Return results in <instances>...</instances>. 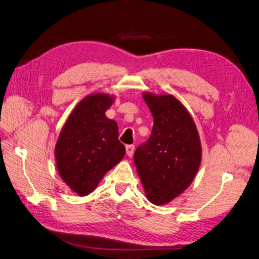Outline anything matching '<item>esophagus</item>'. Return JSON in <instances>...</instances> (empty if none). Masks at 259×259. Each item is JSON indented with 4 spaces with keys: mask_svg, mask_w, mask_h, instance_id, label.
<instances>
[{
    "mask_svg": "<svg viewBox=\"0 0 259 259\" xmlns=\"http://www.w3.org/2000/svg\"><path fill=\"white\" fill-rule=\"evenodd\" d=\"M134 150H135V146L134 145H127L126 146V153L128 157H132L133 153H134Z\"/></svg>",
    "mask_w": 259,
    "mask_h": 259,
    "instance_id": "esophagus-1",
    "label": "esophagus"
}]
</instances>
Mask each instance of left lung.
Instances as JSON below:
<instances>
[{"label":"left lung","instance_id":"obj_1","mask_svg":"<svg viewBox=\"0 0 259 259\" xmlns=\"http://www.w3.org/2000/svg\"><path fill=\"white\" fill-rule=\"evenodd\" d=\"M153 116L148 141L135 150L134 162L147 198L164 205L190 186L201 159L199 136L192 116L171 95L144 94Z\"/></svg>","mask_w":259,"mask_h":259}]
</instances>
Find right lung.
<instances>
[{"label": "right lung", "instance_id": "1", "mask_svg": "<svg viewBox=\"0 0 259 259\" xmlns=\"http://www.w3.org/2000/svg\"><path fill=\"white\" fill-rule=\"evenodd\" d=\"M112 103V98L104 94L82 99L68 116L55 146L60 176L80 196L92 193L125 155L116 122L104 114Z\"/></svg>", "mask_w": 259, "mask_h": 259}]
</instances>
